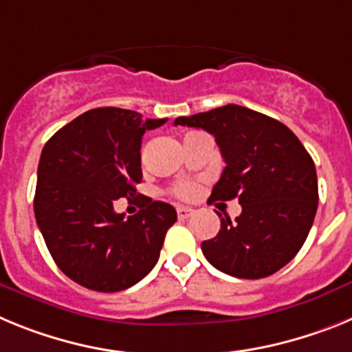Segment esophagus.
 <instances>
[{
  "mask_svg": "<svg viewBox=\"0 0 352 352\" xmlns=\"http://www.w3.org/2000/svg\"><path fill=\"white\" fill-rule=\"evenodd\" d=\"M176 213H178V219H188L194 214V210L188 206H178L176 208Z\"/></svg>",
  "mask_w": 352,
  "mask_h": 352,
  "instance_id": "1",
  "label": "esophagus"
}]
</instances>
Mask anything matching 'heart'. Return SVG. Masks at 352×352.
Returning <instances> with one entry per match:
<instances>
[{"mask_svg": "<svg viewBox=\"0 0 352 352\" xmlns=\"http://www.w3.org/2000/svg\"><path fill=\"white\" fill-rule=\"evenodd\" d=\"M197 190L199 188L195 183L183 182V183H179V185L174 186L173 194L179 199H194L195 195H197Z\"/></svg>", "mask_w": 352, "mask_h": 352, "instance_id": "1", "label": "heart"}]
</instances>
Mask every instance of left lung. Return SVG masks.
Segmentation results:
<instances>
[{"label": "left lung", "mask_w": 352, "mask_h": 352, "mask_svg": "<svg viewBox=\"0 0 352 352\" xmlns=\"http://www.w3.org/2000/svg\"><path fill=\"white\" fill-rule=\"evenodd\" d=\"M174 125L210 132L226 160L208 203L241 204L234 222L220 219L219 234L201 243L204 257L250 280L284 268L303 247L319 201L316 166L300 139L280 121L234 104L176 118Z\"/></svg>", "instance_id": "8db88e82"}]
</instances>
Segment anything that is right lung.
<instances>
[{"label":"right lung","instance_id":"right-lung-1","mask_svg":"<svg viewBox=\"0 0 352 352\" xmlns=\"http://www.w3.org/2000/svg\"><path fill=\"white\" fill-rule=\"evenodd\" d=\"M166 121L129 109H91L43 146L35 219L58 268L82 287L123 291L157 264L176 210L142 195V210L125 219L114 201L138 194L142 135Z\"/></svg>","mask_w":352,"mask_h":352}]
</instances>
